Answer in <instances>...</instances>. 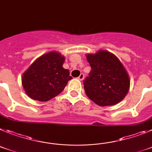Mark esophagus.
<instances>
[{
	"label": "esophagus",
	"instance_id": "1",
	"mask_svg": "<svg viewBox=\"0 0 152 152\" xmlns=\"http://www.w3.org/2000/svg\"><path fill=\"white\" fill-rule=\"evenodd\" d=\"M84 77H85V76H84L83 73H81V74L80 75V76L78 77V79H79V80H80V81H82V80H83Z\"/></svg>",
	"mask_w": 152,
	"mask_h": 152
}]
</instances>
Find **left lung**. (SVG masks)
<instances>
[{
  "instance_id": "left-lung-1",
  "label": "left lung",
  "mask_w": 152,
  "mask_h": 152,
  "mask_svg": "<svg viewBox=\"0 0 152 152\" xmlns=\"http://www.w3.org/2000/svg\"><path fill=\"white\" fill-rule=\"evenodd\" d=\"M92 70L84 81L86 94L100 106L118 104L129 92L130 79L118 58L107 50L87 53Z\"/></svg>"
}]
</instances>
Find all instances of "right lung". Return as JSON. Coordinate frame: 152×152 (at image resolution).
Masks as SVG:
<instances>
[{"mask_svg":"<svg viewBox=\"0 0 152 152\" xmlns=\"http://www.w3.org/2000/svg\"><path fill=\"white\" fill-rule=\"evenodd\" d=\"M65 56L51 51L38 57L22 76V86L32 99L47 102L59 95L72 77L63 67Z\"/></svg>","mask_w":152,"mask_h":152,"instance_id":"right-lung-1","label":"right lung"}]
</instances>
